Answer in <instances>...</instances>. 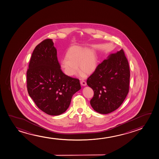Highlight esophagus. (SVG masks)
Here are the masks:
<instances>
[{
	"label": "esophagus",
	"instance_id": "34e87169",
	"mask_svg": "<svg viewBox=\"0 0 159 159\" xmlns=\"http://www.w3.org/2000/svg\"><path fill=\"white\" fill-rule=\"evenodd\" d=\"M81 85H83V86H85V85H87V83H86V82L84 81H82L81 82Z\"/></svg>",
	"mask_w": 159,
	"mask_h": 159
}]
</instances>
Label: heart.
<instances>
[{
  "label": "heart",
  "mask_w": 159,
  "mask_h": 159,
  "mask_svg": "<svg viewBox=\"0 0 159 159\" xmlns=\"http://www.w3.org/2000/svg\"><path fill=\"white\" fill-rule=\"evenodd\" d=\"M98 64L96 56L90 49L81 47L70 48L66 54L65 58L60 62V67L67 76L77 75L78 66L81 71L86 74L93 73Z\"/></svg>",
  "instance_id": "obj_1"
}]
</instances>
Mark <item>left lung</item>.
Returning <instances> with one entry per match:
<instances>
[{
    "label": "left lung",
    "instance_id": "obj_1",
    "mask_svg": "<svg viewBox=\"0 0 159 159\" xmlns=\"http://www.w3.org/2000/svg\"><path fill=\"white\" fill-rule=\"evenodd\" d=\"M130 71L123 49L111 54L88 78L94 96L90 105L95 111L108 114L118 109L129 91Z\"/></svg>",
    "mask_w": 159,
    "mask_h": 159
}]
</instances>
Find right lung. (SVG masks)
Segmentation results:
<instances>
[{"label":"right lung","instance_id":"add662e5","mask_svg":"<svg viewBox=\"0 0 159 159\" xmlns=\"http://www.w3.org/2000/svg\"><path fill=\"white\" fill-rule=\"evenodd\" d=\"M29 96L40 110L58 116L69 107L72 97L81 89L80 80L63 73L52 39L37 45L31 55L27 72Z\"/></svg>","mask_w":159,"mask_h":159}]
</instances>
